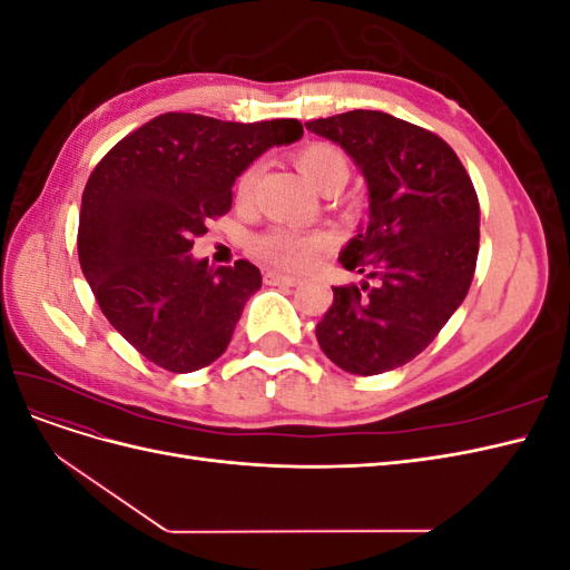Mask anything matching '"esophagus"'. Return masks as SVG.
<instances>
[{
    "instance_id": "esophagus-1",
    "label": "esophagus",
    "mask_w": 570,
    "mask_h": 570,
    "mask_svg": "<svg viewBox=\"0 0 570 570\" xmlns=\"http://www.w3.org/2000/svg\"><path fill=\"white\" fill-rule=\"evenodd\" d=\"M264 281H266V285H287V287L299 283L297 278H292V275H281V273H273V271L264 273Z\"/></svg>"
}]
</instances>
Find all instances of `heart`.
<instances>
[{"instance_id":"1","label":"heart","mask_w":570,"mask_h":570,"mask_svg":"<svg viewBox=\"0 0 570 570\" xmlns=\"http://www.w3.org/2000/svg\"><path fill=\"white\" fill-rule=\"evenodd\" d=\"M295 164L299 174L323 193H337L350 180L352 166L347 154L333 142H308L295 151ZM258 168L249 166L237 180V193L247 195ZM331 237L321 230H295V228H271L256 235L249 243V252L258 262L275 271H302L314 262Z\"/></svg>"}]
</instances>
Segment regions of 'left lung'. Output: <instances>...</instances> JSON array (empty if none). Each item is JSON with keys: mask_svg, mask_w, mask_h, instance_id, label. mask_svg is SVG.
Returning a JSON list of instances; mask_svg holds the SVG:
<instances>
[{"mask_svg": "<svg viewBox=\"0 0 570 570\" xmlns=\"http://www.w3.org/2000/svg\"><path fill=\"white\" fill-rule=\"evenodd\" d=\"M364 174L371 220L340 262L366 273L333 287L316 325L325 356L354 375H377L419 356L473 283L480 204L471 176L440 135L385 111L354 109L308 120Z\"/></svg>", "mask_w": 570, "mask_h": 570, "instance_id": "obj_1", "label": "left lung"}]
</instances>
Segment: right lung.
<instances>
[{
	"instance_id": "right-lung-1",
	"label": "right lung",
	"mask_w": 570,
	"mask_h": 570,
	"mask_svg": "<svg viewBox=\"0 0 570 570\" xmlns=\"http://www.w3.org/2000/svg\"><path fill=\"white\" fill-rule=\"evenodd\" d=\"M302 132L297 118L233 124L168 111L95 166L80 206V268L101 314L154 366L193 373L226 352L262 273L245 258L212 268L189 249L230 212L233 183L258 154Z\"/></svg>"
}]
</instances>
